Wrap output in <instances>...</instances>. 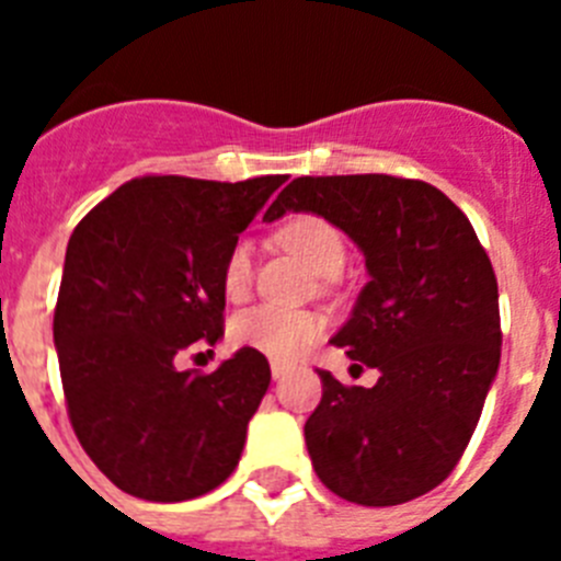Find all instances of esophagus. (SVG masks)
<instances>
[{
  "label": "esophagus",
  "mask_w": 561,
  "mask_h": 561,
  "mask_svg": "<svg viewBox=\"0 0 561 561\" xmlns=\"http://www.w3.org/2000/svg\"><path fill=\"white\" fill-rule=\"evenodd\" d=\"M270 370H272V379H284L286 374H289V365H286V362H272L270 365Z\"/></svg>",
  "instance_id": "1"
}]
</instances>
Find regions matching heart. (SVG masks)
<instances>
[{
	"mask_svg": "<svg viewBox=\"0 0 561 561\" xmlns=\"http://www.w3.org/2000/svg\"><path fill=\"white\" fill-rule=\"evenodd\" d=\"M277 244L300 257L317 275H329L345 264V241L340 230L314 213L289 216L277 230ZM250 280L252 250L247 241H236L221 266V289L227 297L238 300L250 289ZM320 334H323V320L317 314L284 311L275 306H257L238 314L230 323V340L236 348H250L275 362L297 359L320 340Z\"/></svg>",
	"mask_w": 561,
	"mask_h": 561,
	"instance_id": "b5f03b06",
	"label": "heart"
}]
</instances>
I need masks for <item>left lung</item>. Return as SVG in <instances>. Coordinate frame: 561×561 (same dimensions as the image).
Segmentation results:
<instances>
[{"instance_id": "1", "label": "left lung", "mask_w": 561, "mask_h": 561, "mask_svg": "<svg viewBox=\"0 0 561 561\" xmlns=\"http://www.w3.org/2000/svg\"><path fill=\"white\" fill-rule=\"evenodd\" d=\"M317 213L365 255L370 280L334 345L379 370L348 388L329 370L306 421L317 478L342 500L399 505L449 478L500 365L492 261L453 199L388 173L297 176L264 221Z\"/></svg>"}]
</instances>
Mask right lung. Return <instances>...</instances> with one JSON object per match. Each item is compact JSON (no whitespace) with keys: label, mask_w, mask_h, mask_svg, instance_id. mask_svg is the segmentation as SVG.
I'll list each match as a JSON object with an SVG mask.
<instances>
[{"label":"right lung","mask_w":561,"mask_h":561,"mask_svg":"<svg viewBox=\"0 0 561 561\" xmlns=\"http://www.w3.org/2000/svg\"><path fill=\"white\" fill-rule=\"evenodd\" d=\"M284 182L140 176L69 238L53 320L64 399L81 447L126 494L182 503L238 466L270 362L241 348L202 374L176 356L225 334V257Z\"/></svg>","instance_id":"1"}]
</instances>
